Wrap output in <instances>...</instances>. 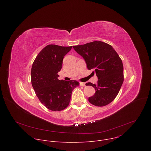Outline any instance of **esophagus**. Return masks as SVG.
Returning a JSON list of instances; mask_svg holds the SVG:
<instances>
[{
	"label": "esophagus",
	"mask_w": 151,
	"mask_h": 151,
	"mask_svg": "<svg viewBox=\"0 0 151 151\" xmlns=\"http://www.w3.org/2000/svg\"><path fill=\"white\" fill-rule=\"evenodd\" d=\"M79 85L80 86H81V87H84V86H85V83H84V82H80L79 83Z\"/></svg>",
	"instance_id": "34e87169"
}]
</instances>
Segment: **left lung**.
Wrapping results in <instances>:
<instances>
[{
	"label": "left lung",
	"instance_id": "1",
	"mask_svg": "<svg viewBox=\"0 0 151 151\" xmlns=\"http://www.w3.org/2000/svg\"><path fill=\"white\" fill-rule=\"evenodd\" d=\"M85 60L88 70L94 69L98 78L97 84L91 82L95 94L88 98L90 103L104 106L111 103L118 95L124 81V68L121 59L112 48L105 42L94 41L82 45L73 46Z\"/></svg>",
	"mask_w": 151,
	"mask_h": 151
}]
</instances>
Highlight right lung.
Returning <instances> with one entry per match:
<instances>
[{
  "label": "right lung",
  "mask_w": 151,
  "mask_h": 151,
  "mask_svg": "<svg viewBox=\"0 0 151 151\" xmlns=\"http://www.w3.org/2000/svg\"><path fill=\"white\" fill-rule=\"evenodd\" d=\"M72 48L48 45L38 54L32 64L31 82L36 95L47 108L52 111L66 108L72 91L79 85L75 80L58 79L63 58Z\"/></svg>",
  "instance_id": "obj_1"
}]
</instances>
